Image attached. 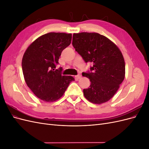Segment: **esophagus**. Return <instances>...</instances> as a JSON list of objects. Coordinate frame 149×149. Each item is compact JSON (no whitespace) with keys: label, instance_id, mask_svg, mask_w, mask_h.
Instances as JSON below:
<instances>
[{"label":"esophagus","instance_id":"1","mask_svg":"<svg viewBox=\"0 0 149 149\" xmlns=\"http://www.w3.org/2000/svg\"><path fill=\"white\" fill-rule=\"evenodd\" d=\"M75 77H76V79H81V74H78V75H76V76H75Z\"/></svg>","mask_w":149,"mask_h":149}]
</instances>
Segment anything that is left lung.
Returning a JSON list of instances; mask_svg holds the SVG:
<instances>
[{
	"instance_id": "1",
	"label": "left lung",
	"mask_w": 149,
	"mask_h": 149,
	"mask_svg": "<svg viewBox=\"0 0 149 149\" xmlns=\"http://www.w3.org/2000/svg\"><path fill=\"white\" fill-rule=\"evenodd\" d=\"M72 44L86 63H93L91 71L82 74L91 81L90 86L83 89L85 98L97 104L110 100L125 78V61L120 49L95 32L73 33Z\"/></svg>"
}]
</instances>
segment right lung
<instances>
[{"instance_id": "obj_1", "label": "right lung", "mask_w": 149, "mask_h": 149, "mask_svg": "<svg viewBox=\"0 0 149 149\" xmlns=\"http://www.w3.org/2000/svg\"><path fill=\"white\" fill-rule=\"evenodd\" d=\"M71 39V33H48L31 43L24 54L22 66L25 83L45 102L59 100L74 80L71 76H62V68L55 70L62 51Z\"/></svg>"}]
</instances>
